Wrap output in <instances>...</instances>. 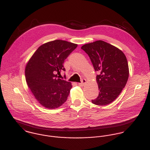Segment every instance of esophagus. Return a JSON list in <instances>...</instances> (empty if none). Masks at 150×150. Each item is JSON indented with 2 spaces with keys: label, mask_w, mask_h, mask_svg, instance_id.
Masks as SVG:
<instances>
[{
  "label": "esophagus",
  "mask_w": 150,
  "mask_h": 150,
  "mask_svg": "<svg viewBox=\"0 0 150 150\" xmlns=\"http://www.w3.org/2000/svg\"><path fill=\"white\" fill-rule=\"evenodd\" d=\"M86 80L85 79H82L81 83H79V85L81 86H83L86 84Z\"/></svg>",
  "instance_id": "esophagus-1"
}]
</instances>
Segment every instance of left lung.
I'll list each match as a JSON object with an SVG mask.
<instances>
[{
    "instance_id": "obj_1",
    "label": "left lung",
    "mask_w": 150,
    "mask_h": 150,
    "mask_svg": "<svg viewBox=\"0 0 150 150\" xmlns=\"http://www.w3.org/2000/svg\"><path fill=\"white\" fill-rule=\"evenodd\" d=\"M88 55L97 75L100 90L91 102L106 105L115 100L125 88L129 75L126 56L122 50L103 41L85 44L81 48Z\"/></svg>"
}]
</instances>
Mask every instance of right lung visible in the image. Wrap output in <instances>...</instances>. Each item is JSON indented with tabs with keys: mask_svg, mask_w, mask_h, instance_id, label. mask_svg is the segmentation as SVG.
<instances>
[{
	"mask_svg": "<svg viewBox=\"0 0 150 150\" xmlns=\"http://www.w3.org/2000/svg\"><path fill=\"white\" fill-rule=\"evenodd\" d=\"M77 47L66 41H50L40 46L28 62L25 70L27 85L45 108H57L67 99L72 86L56 74L66 71L64 60Z\"/></svg>",
	"mask_w": 150,
	"mask_h": 150,
	"instance_id": "right-lung-1",
	"label": "right lung"
}]
</instances>
